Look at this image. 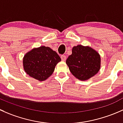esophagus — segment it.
Segmentation results:
<instances>
[{
    "label": "esophagus",
    "instance_id": "obj_1",
    "mask_svg": "<svg viewBox=\"0 0 123 123\" xmlns=\"http://www.w3.org/2000/svg\"><path fill=\"white\" fill-rule=\"evenodd\" d=\"M61 59L62 61H65L66 59V56L64 55H61Z\"/></svg>",
    "mask_w": 123,
    "mask_h": 123
}]
</instances>
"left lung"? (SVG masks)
<instances>
[{
	"mask_svg": "<svg viewBox=\"0 0 123 123\" xmlns=\"http://www.w3.org/2000/svg\"><path fill=\"white\" fill-rule=\"evenodd\" d=\"M67 65L72 74L80 80H86L95 75L101 68L99 54L89 46L78 45L72 49L67 59Z\"/></svg>",
	"mask_w": 123,
	"mask_h": 123,
	"instance_id": "8db88e82",
	"label": "left lung"
}]
</instances>
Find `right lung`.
I'll list each match as a JSON object with an SVG mask.
<instances>
[{"label": "right lung", "mask_w": 123, "mask_h": 123, "mask_svg": "<svg viewBox=\"0 0 123 123\" xmlns=\"http://www.w3.org/2000/svg\"><path fill=\"white\" fill-rule=\"evenodd\" d=\"M61 61L60 56L49 47L34 48L23 58L24 69L30 77L39 81L47 79Z\"/></svg>", "instance_id": "1"}]
</instances>
